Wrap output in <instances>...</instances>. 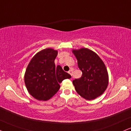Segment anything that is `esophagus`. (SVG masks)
<instances>
[{
    "label": "esophagus",
    "mask_w": 131,
    "mask_h": 131,
    "mask_svg": "<svg viewBox=\"0 0 131 131\" xmlns=\"http://www.w3.org/2000/svg\"><path fill=\"white\" fill-rule=\"evenodd\" d=\"M72 72H73V70H70L68 71V73L70 74L71 75V76H72Z\"/></svg>",
    "instance_id": "esophagus-1"
}]
</instances>
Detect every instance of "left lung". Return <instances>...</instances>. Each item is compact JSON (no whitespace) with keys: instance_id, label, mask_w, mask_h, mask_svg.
<instances>
[{"instance_id":"1","label":"left lung","mask_w":131,"mask_h":131,"mask_svg":"<svg viewBox=\"0 0 131 131\" xmlns=\"http://www.w3.org/2000/svg\"><path fill=\"white\" fill-rule=\"evenodd\" d=\"M82 71L81 78L72 81L76 92L86 100H94L104 93L108 83L104 63L96 53L88 48L72 49Z\"/></svg>"}]
</instances>
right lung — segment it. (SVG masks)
Instances as JSON below:
<instances>
[{
    "instance_id": "right-lung-1",
    "label": "right lung",
    "mask_w": 131,
    "mask_h": 131,
    "mask_svg": "<svg viewBox=\"0 0 131 131\" xmlns=\"http://www.w3.org/2000/svg\"><path fill=\"white\" fill-rule=\"evenodd\" d=\"M58 51L52 48L42 49L30 61L24 74L27 91L39 101H48L60 89V83L71 78L61 66L56 67L54 61Z\"/></svg>"
}]
</instances>
